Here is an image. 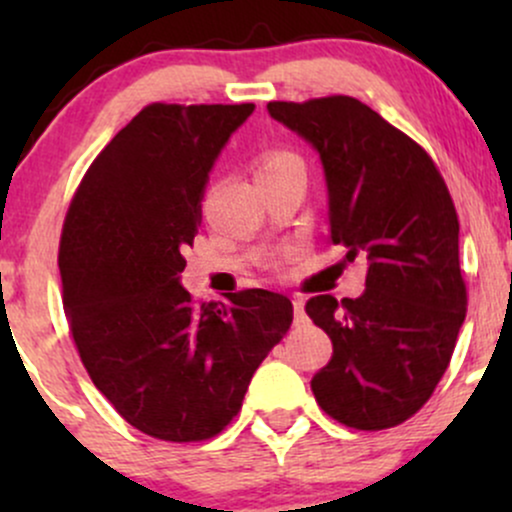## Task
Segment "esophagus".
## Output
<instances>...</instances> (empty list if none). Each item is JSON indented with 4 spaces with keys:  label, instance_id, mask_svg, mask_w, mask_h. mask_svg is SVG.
I'll use <instances>...</instances> for the list:
<instances>
[{
    "label": "esophagus",
    "instance_id": "1",
    "mask_svg": "<svg viewBox=\"0 0 512 512\" xmlns=\"http://www.w3.org/2000/svg\"><path fill=\"white\" fill-rule=\"evenodd\" d=\"M293 320H296V325L305 320V303L301 301V298H296V301H293Z\"/></svg>",
    "mask_w": 512,
    "mask_h": 512
}]
</instances>
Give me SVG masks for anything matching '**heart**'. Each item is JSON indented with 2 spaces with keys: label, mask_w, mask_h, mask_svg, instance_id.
Returning <instances> with one entry per match:
<instances>
[{
  "label": "heart",
  "mask_w": 512,
  "mask_h": 512,
  "mask_svg": "<svg viewBox=\"0 0 512 512\" xmlns=\"http://www.w3.org/2000/svg\"><path fill=\"white\" fill-rule=\"evenodd\" d=\"M286 163H296V161H293V158H291L289 154H269V156L262 158L260 173H267V170H274V168H279V166H286ZM260 173H257V175H260Z\"/></svg>",
  "instance_id": "obj_1"
}]
</instances>
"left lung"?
Wrapping results in <instances>:
<instances>
[{
  "label": "left lung",
  "instance_id": "1",
  "mask_svg": "<svg viewBox=\"0 0 512 512\" xmlns=\"http://www.w3.org/2000/svg\"><path fill=\"white\" fill-rule=\"evenodd\" d=\"M267 110L317 151L332 240L349 262H368L358 298L305 303L332 339L313 395L344 426L402 424L436 390L467 313L448 187L419 144L356 98L276 101Z\"/></svg>",
  "mask_w": 512,
  "mask_h": 512
}]
</instances>
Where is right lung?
Returning <instances> with one entry per match:
<instances>
[{
	"mask_svg": "<svg viewBox=\"0 0 512 512\" xmlns=\"http://www.w3.org/2000/svg\"><path fill=\"white\" fill-rule=\"evenodd\" d=\"M252 110L146 105L86 170L64 221L62 303L76 349L146 436L190 443L223 431L291 327L281 293L195 305L180 284L211 168Z\"/></svg>",
	"mask_w": 512,
	"mask_h": 512,
	"instance_id": "1",
	"label": "right lung"
}]
</instances>
